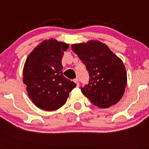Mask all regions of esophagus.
<instances>
[{
	"instance_id": "obj_1",
	"label": "esophagus",
	"mask_w": 149,
	"mask_h": 149,
	"mask_svg": "<svg viewBox=\"0 0 149 149\" xmlns=\"http://www.w3.org/2000/svg\"><path fill=\"white\" fill-rule=\"evenodd\" d=\"M74 81L75 83L76 84L77 87H78V86H79V79H78V78H75V79H74Z\"/></svg>"
}]
</instances>
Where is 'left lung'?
I'll use <instances>...</instances> for the list:
<instances>
[{
	"instance_id": "left-lung-1",
	"label": "left lung",
	"mask_w": 149,
	"mask_h": 149,
	"mask_svg": "<svg viewBox=\"0 0 149 149\" xmlns=\"http://www.w3.org/2000/svg\"><path fill=\"white\" fill-rule=\"evenodd\" d=\"M72 47L90 76L88 84L81 87L82 94L100 108L116 104L123 97L127 83L123 61L100 41L74 44Z\"/></svg>"
}]
</instances>
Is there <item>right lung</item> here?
Listing matches in <instances>:
<instances>
[{"label": "right lung", "instance_id": "1", "mask_svg": "<svg viewBox=\"0 0 149 149\" xmlns=\"http://www.w3.org/2000/svg\"><path fill=\"white\" fill-rule=\"evenodd\" d=\"M68 44L55 39L45 40L26 59L23 83L28 96L42 110L52 111L65 104L76 84L63 76L61 64Z\"/></svg>", "mask_w": 149, "mask_h": 149}]
</instances>
